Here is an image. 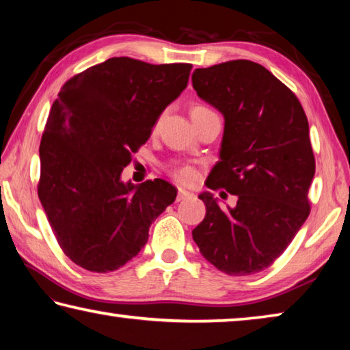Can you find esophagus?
I'll return each mask as SVG.
<instances>
[{
  "label": "esophagus",
  "instance_id": "1",
  "mask_svg": "<svg viewBox=\"0 0 350 350\" xmlns=\"http://www.w3.org/2000/svg\"><path fill=\"white\" fill-rule=\"evenodd\" d=\"M189 198H193L191 191H188V189H185V188L177 189V200H185V199H189Z\"/></svg>",
  "mask_w": 350,
  "mask_h": 350
}]
</instances>
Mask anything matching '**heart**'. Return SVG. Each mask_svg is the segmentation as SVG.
<instances>
[{"mask_svg": "<svg viewBox=\"0 0 350 350\" xmlns=\"http://www.w3.org/2000/svg\"><path fill=\"white\" fill-rule=\"evenodd\" d=\"M206 111H211V109H208L206 106H202V105H194L191 108V116L202 114V112H206ZM173 176L177 180L189 183L194 180V177H196V171H194V168L188 167V165H182V167H176L173 170Z\"/></svg>", "mask_w": 350, "mask_h": 350, "instance_id": "obj_1", "label": "heart"}]
</instances>
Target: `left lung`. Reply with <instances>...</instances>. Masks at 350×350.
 <instances>
[{"label":"left lung","instance_id":"8db88e82","mask_svg":"<svg viewBox=\"0 0 350 350\" xmlns=\"http://www.w3.org/2000/svg\"><path fill=\"white\" fill-rule=\"evenodd\" d=\"M191 80L198 96L224 116L219 162L206 187L238 198L222 208L211 193L199 194L206 215L193 239L224 273H258L281 256L310 213L309 122L295 94L258 63L225 62L196 69Z\"/></svg>","mask_w":350,"mask_h":350}]
</instances>
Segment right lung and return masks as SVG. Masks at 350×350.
<instances>
[{
    "label": "right lung",
    "instance_id": "add662e5",
    "mask_svg": "<svg viewBox=\"0 0 350 350\" xmlns=\"http://www.w3.org/2000/svg\"><path fill=\"white\" fill-rule=\"evenodd\" d=\"M191 64L109 58L64 83L40 144L38 198L64 254L106 273L145 247L156 217L174 202L163 179L122 180L133 152L187 88Z\"/></svg>",
    "mask_w": 350,
    "mask_h": 350
}]
</instances>
